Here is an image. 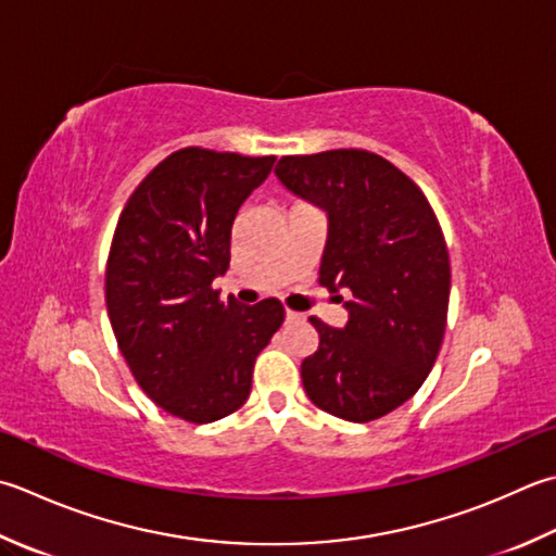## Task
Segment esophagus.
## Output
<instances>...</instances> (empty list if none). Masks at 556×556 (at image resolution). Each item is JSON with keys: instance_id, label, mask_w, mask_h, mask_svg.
Returning a JSON list of instances; mask_svg holds the SVG:
<instances>
[{"instance_id": "1", "label": "esophagus", "mask_w": 556, "mask_h": 556, "mask_svg": "<svg viewBox=\"0 0 556 556\" xmlns=\"http://www.w3.org/2000/svg\"><path fill=\"white\" fill-rule=\"evenodd\" d=\"M299 318H303L301 313H296V311H289V308H287V320H299Z\"/></svg>"}]
</instances>
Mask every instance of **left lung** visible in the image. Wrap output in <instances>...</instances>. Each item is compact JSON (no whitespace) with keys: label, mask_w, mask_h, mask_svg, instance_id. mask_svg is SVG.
Returning <instances> with one entry per match:
<instances>
[{"label":"left lung","mask_w":556,"mask_h":556,"mask_svg":"<svg viewBox=\"0 0 556 556\" xmlns=\"http://www.w3.org/2000/svg\"><path fill=\"white\" fill-rule=\"evenodd\" d=\"M277 178L328 212L320 287L344 301L342 330L311 318L318 350L301 364L306 395L346 421H374L407 402L437 362L451 260L429 200L405 173L364 149L281 156Z\"/></svg>","instance_id":"obj_1"}]
</instances>
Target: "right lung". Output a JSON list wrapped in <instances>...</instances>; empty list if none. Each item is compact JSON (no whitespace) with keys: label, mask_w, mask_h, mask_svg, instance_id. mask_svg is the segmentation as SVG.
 Here are the masks:
<instances>
[{"label":"right lung","mask_w":556,"mask_h":556,"mask_svg":"<svg viewBox=\"0 0 556 556\" xmlns=\"http://www.w3.org/2000/svg\"><path fill=\"white\" fill-rule=\"evenodd\" d=\"M200 147L163 159L129 194L105 267V306L139 388L168 415L210 424L243 405L257 354L285 323L277 299L222 301L241 204L275 166Z\"/></svg>","instance_id":"add662e5"}]
</instances>
